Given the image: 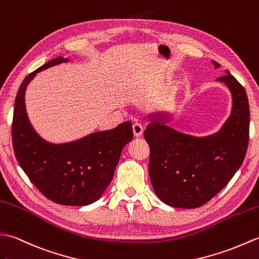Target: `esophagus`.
Masks as SVG:
<instances>
[{
  "instance_id": "1",
  "label": "esophagus",
  "mask_w": 259,
  "mask_h": 259,
  "mask_svg": "<svg viewBox=\"0 0 259 259\" xmlns=\"http://www.w3.org/2000/svg\"><path fill=\"white\" fill-rule=\"evenodd\" d=\"M143 132H144V127H143V125L140 123H135L133 125V133L134 136L136 137H141L143 135Z\"/></svg>"
}]
</instances>
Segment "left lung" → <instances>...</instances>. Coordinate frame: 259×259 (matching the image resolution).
I'll use <instances>...</instances> for the list:
<instances>
[{
  "mask_svg": "<svg viewBox=\"0 0 259 259\" xmlns=\"http://www.w3.org/2000/svg\"><path fill=\"white\" fill-rule=\"evenodd\" d=\"M216 68L221 67L211 61ZM217 78L231 92L232 111L221 130L207 136L168 126V111L147 115L144 137L151 148L148 173L156 196L176 208H197L225 187L243 164L249 139V104L231 73Z\"/></svg>",
  "mask_w": 259,
  "mask_h": 259,
  "instance_id": "1",
  "label": "left lung"
}]
</instances>
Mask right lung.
Instances as JSON below:
<instances>
[{"label": "right lung", "instance_id": "add662e5", "mask_svg": "<svg viewBox=\"0 0 259 259\" xmlns=\"http://www.w3.org/2000/svg\"><path fill=\"white\" fill-rule=\"evenodd\" d=\"M68 62L70 57H56L22 82L14 104L13 147L22 169L45 197L60 205L86 206L99 200L110 185L133 128L127 120L111 131L65 143L49 142L34 130L25 106L27 85L37 73Z\"/></svg>", "mask_w": 259, "mask_h": 259}]
</instances>
